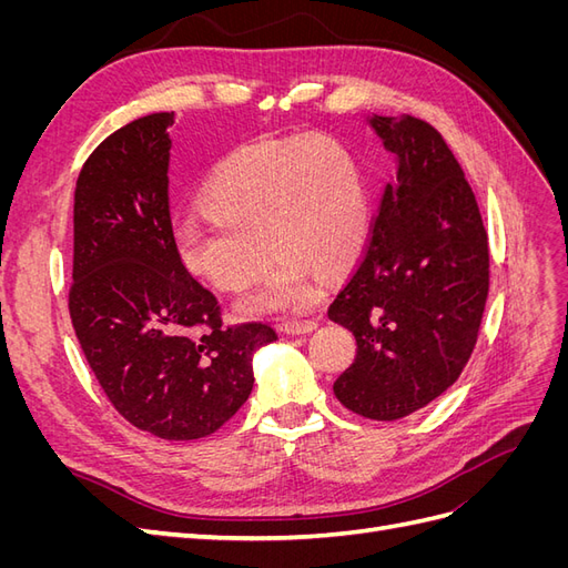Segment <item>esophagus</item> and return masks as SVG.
Returning a JSON list of instances; mask_svg holds the SVG:
<instances>
[{
    "label": "esophagus",
    "mask_w": 568,
    "mask_h": 568,
    "mask_svg": "<svg viewBox=\"0 0 568 568\" xmlns=\"http://www.w3.org/2000/svg\"><path fill=\"white\" fill-rule=\"evenodd\" d=\"M317 329L315 320H288L280 326V332L286 336H298V334H311Z\"/></svg>",
    "instance_id": "esophagus-1"
}]
</instances>
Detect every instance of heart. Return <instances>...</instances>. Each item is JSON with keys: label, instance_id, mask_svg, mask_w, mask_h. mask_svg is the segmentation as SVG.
Returning a JSON list of instances; mask_svg holds the SVG:
<instances>
[{"label": "heart", "instance_id": "heart-1", "mask_svg": "<svg viewBox=\"0 0 568 568\" xmlns=\"http://www.w3.org/2000/svg\"><path fill=\"white\" fill-rule=\"evenodd\" d=\"M211 213L175 222L178 261L222 291H242L280 263L236 303L246 317L305 307L317 274H338L363 248L367 196L346 151L322 136H294L232 153L205 184Z\"/></svg>", "mask_w": 568, "mask_h": 568}]
</instances>
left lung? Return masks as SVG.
I'll use <instances>...</instances> for the list:
<instances>
[{"label":"left lung","mask_w":568,"mask_h":568,"mask_svg":"<svg viewBox=\"0 0 568 568\" xmlns=\"http://www.w3.org/2000/svg\"><path fill=\"white\" fill-rule=\"evenodd\" d=\"M393 153L372 239L329 320L357 341L336 398L376 422L403 419L448 390L476 346L488 298V234L443 136L412 115H365Z\"/></svg>","instance_id":"obj_1"}]
</instances>
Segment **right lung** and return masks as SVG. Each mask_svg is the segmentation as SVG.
I'll return each instance as SVG.
<instances>
[{
	"label": "right lung",
	"instance_id": "right-lung-1",
	"mask_svg": "<svg viewBox=\"0 0 568 568\" xmlns=\"http://www.w3.org/2000/svg\"><path fill=\"white\" fill-rule=\"evenodd\" d=\"M175 113L132 120L82 165L73 205V329L130 424L196 440L232 419L253 390V355L277 341L267 324L222 326L215 296L175 255L168 211ZM205 323L210 332L196 337Z\"/></svg>",
	"mask_w": 568,
	"mask_h": 568
}]
</instances>
